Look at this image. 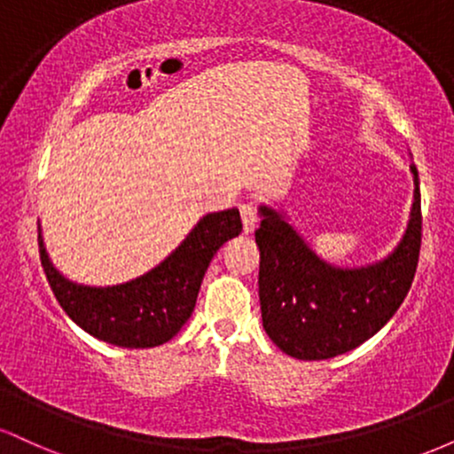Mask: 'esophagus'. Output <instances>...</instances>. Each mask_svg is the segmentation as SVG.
Masks as SVG:
<instances>
[{"instance_id": "34e87169", "label": "esophagus", "mask_w": 454, "mask_h": 454, "mask_svg": "<svg viewBox=\"0 0 454 454\" xmlns=\"http://www.w3.org/2000/svg\"><path fill=\"white\" fill-rule=\"evenodd\" d=\"M241 220H243V231L245 234H252L258 226V211L252 202H245L241 205Z\"/></svg>"}]
</instances>
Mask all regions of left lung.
I'll return each instance as SVG.
<instances>
[{"instance_id":"left-lung-1","label":"left lung","mask_w":454,"mask_h":454,"mask_svg":"<svg viewBox=\"0 0 454 454\" xmlns=\"http://www.w3.org/2000/svg\"><path fill=\"white\" fill-rule=\"evenodd\" d=\"M403 241L382 262L337 269L309 249L278 211L260 207L258 294L262 326L279 350L301 361L340 356L382 328L408 296L419 267L423 213L419 170Z\"/></svg>"}]
</instances>
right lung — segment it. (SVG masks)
I'll use <instances>...</instances> for the list:
<instances>
[{
	"label": "right lung",
	"mask_w": 454,
	"mask_h": 454,
	"mask_svg": "<svg viewBox=\"0 0 454 454\" xmlns=\"http://www.w3.org/2000/svg\"><path fill=\"white\" fill-rule=\"evenodd\" d=\"M241 231L239 209L209 213L153 270L108 288H90L67 281L46 256L40 226L38 245L51 290L78 326L113 346L153 348L173 340L181 331L194 311L211 258Z\"/></svg>",
	"instance_id": "obj_1"
}]
</instances>
